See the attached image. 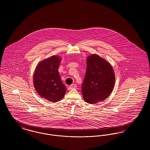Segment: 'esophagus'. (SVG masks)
Wrapping results in <instances>:
<instances>
[{
	"label": "esophagus",
	"instance_id": "esophagus-1",
	"mask_svg": "<svg viewBox=\"0 0 150 150\" xmlns=\"http://www.w3.org/2000/svg\"><path fill=\"white\" fill-rule=\"evenodd\" d=\"M76 84H72L70 86H69V90H71L72 89H75L76 88Z\"/></svg>",
	"mask_w": 150,
	"mask_h": 150
}]
</instances>
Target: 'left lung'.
Masks as SVG:
<instances>
[{"label": "left lung", "mask_w": 150, "mask_h": 150, "mask_svg": "<svg viewBox=\"0 0 150 150\" xmlns=\"http://www.w3.org/2000/svg\"><path fill=\"white\" fill-rule=\"evenodd\" d=\"M86 64L81 92L86 102L95 104L106 100L112 92L115 83L114 71L106 59L96 54L87 57Z\"/></svg>", "instance_id": "1"}]
</instances>
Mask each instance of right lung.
Wrapping results in <instances>:
<instances>
[{"label": "right lung", "mask_w": 150, "mask_h": 150, "mask_svg": "<svg viewBox=\"0 0 150 150\" xmlns=\"http://www.w3.org/2000/svg\"><path fill=\"white\" fill-rule=\"evenodd\" d=\"M61 61L58 56L45 59L36 66L33 75V84L37 93L52 102L61 100L66 92L58 70Z\"/></svg>", "instance_id": "obj_1"}]
</instances>
